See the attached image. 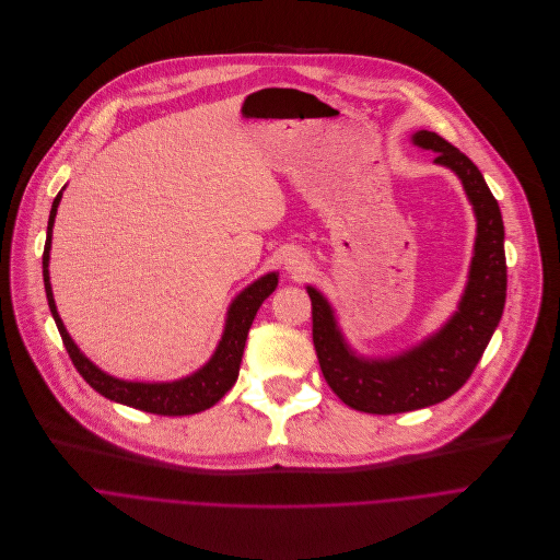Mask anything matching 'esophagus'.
<instances>
[{"label": "esophagus", "mask_w": 560, "mask_h": 560, "mask_svg": "<svg viewBox=\"0 0 560 560\" xmlns=\"http://www.w3.org/2000/svg\"><path fill=\"white\" fill-rule=\"evenodd\" d=\"M289 269H291V271H298V273H304V271H306V265L295 258V260H289Z\"/></svg>", "instance_id": "obj_1"}]
</instances>
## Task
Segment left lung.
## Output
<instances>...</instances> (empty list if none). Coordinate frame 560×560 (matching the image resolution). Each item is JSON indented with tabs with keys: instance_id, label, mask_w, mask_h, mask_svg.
Masks as SVG:
<instances>
[{
	"instance_id": "left-lung-1",
	"label": "left lung",
	"mask_w": 560,
	"mask_h": 560,
	"mask_svg": "<svg viewBox=\"0 0 560 560\" xmlns=\"http://www.w3.org/2000/svg\"><path fill=\"white\" fill-rule=\"evenodd\" d=\"M412 141L434 152V163L459 174L477 213V245L470 282L455 317L421 347L388 360L364 362L349 353L326 300L308 287L313 347L330 390L347 406L371 415H395L439 404L455 395L477 369L503 315L508 265L503 218L479 167L436 132Z\"/></svg>"
}]
</instances>
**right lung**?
Instances as JSON below:
<instances>
[{"label": "right lung", "mask_w": 560, "mask_h": 560, "mask_svg": "<svg viewBox=\"0 0 560 560\" xmlns=\"http://www.w3.org/2000/svg\"><path fill=\"white\" fill-rule=\"evenodd\" d=\"M61 200V191L52 200L50 218H48V234H46V247H44V284H46V298L50 313L55 317V324L59 328V335L63 340V347L79 371V375L103 397L119 401L124 406H132L145 412L154 415H165V417H183V415H194L200 410L211 408L218 404L222 397L228 395V390L236 384L241 362H243V351L247 342V332L252 328V322L260 308V304L276 291L278 287V276L269 273L247 287L232 304L225 335L209 360L207 366H202L198 373H194L187 380L172 382V384H135V382H121L105 375L98 371L88 358L79 353L74 342L70 340L68 330L63 328V322L57 313L52 291H50V280H48V258H50V236H52V222L57 213V205Z\"/></svg>", "instance_id": "add662e5"}]
</instances>
